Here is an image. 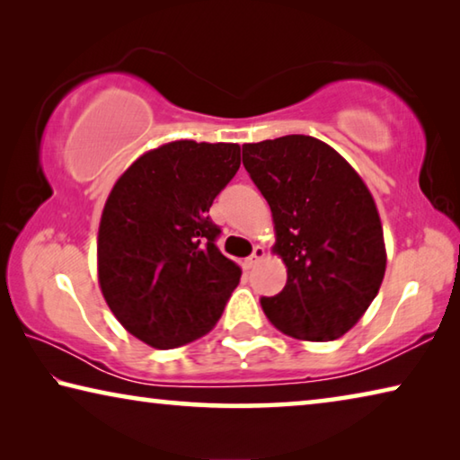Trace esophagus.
<instances>
[{"label": "esophagus", "mask_w": 460, "mask_h": 460, "mask_svg": "<svg viewBox=\"0 0 460 460\" xmlns=\"http://www.w3.org/2000/svg\"><path fill=\"white\" fill-rule=\"evenodd\" d=\"M263 258H266V249L260 247V245H255V247H253V253L249 255V258L245 260V268H247V270L255 268V266H258V263H260Z\"/></svg>", "instance_id": "obj_1"}]
</instances>
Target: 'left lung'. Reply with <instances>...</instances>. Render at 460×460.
Returning a JSON list of instances; mask_svg holds the SVG:
<instances>
[{"label": "left lung", "mask_w": 460, "mask_h": 460, "mask_svg": "<svg viewBox=\"0 0 460 460\" xmlns=\"http://www.w3.org/2000/svg\"><path fill=\"white\" fill-rule=\"evenodd\" d=\"M243 166L274 217L284 290L261 298L270 323L300 341H334L365 314L385 274L371 192L351 164L310 136L243 146Z\"/></svg>", "instance_id": "1"}]
</instances>
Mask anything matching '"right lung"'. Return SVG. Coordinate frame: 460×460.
<instances>
[{
    "instance_id": "add662e5",
    "label": "right lung",
    "mask_w": 460,
    "mask_h": 460,
    "mask_svg": "<svg viewBox=\"0 0 460 460\" xmlns=\"http://www.w3.org/2000/svg\"><path fill=\"white\" fill-rule=\"evenodd\" d=\"M237 144L181 139L146 152L109 192L97 239L99 286L123 329L154 349L202 337L241 268L219 252L208 208L239 170Z\"/></svg>"
}]
</instances>
